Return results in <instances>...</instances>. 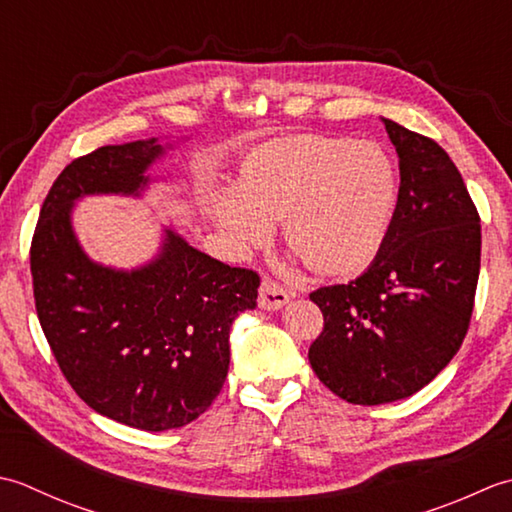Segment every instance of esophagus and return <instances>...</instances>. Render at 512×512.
Wrapping results in <instances>:
<instances>
[{
    "label": "esophagus",
    "mask_w": 512,
    "mask_h": 512,
    "mask_svg": "<svg viewBox=\"0 0 512 512\" xmlns=\"http://www.w3.org/2000/svg\"><path fill=\"white\" fill-rule=\"evenodd\" d=\"M291 291H287L285 287H280L278 283H274V280L265 278L263 283H260V289H258V305L267 309V311H276L280 307H285L287 302L291 300Z\"/></svg>",
    "instance_id": "esophagus-1"
}]
</instances>
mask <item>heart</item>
<instances>
[{
    "label": "heart",
    "instance_id": "obj_1",
    "mask_svg": "<svg viewBox=\"0 0 512 512\" xmlns=\"http://www.w3.org/2000/svg\"><path fill=\"white\" fill-rule=\"evenodd\" d=\"M398 203V174L375 143L298 137L249 159L236 192L210 196V214L236 245L265 241L283 218L291 252L318 274H349L378 254Z\"/></svg>",
    "mask_w": 512,
    "mask_h": 512
}]
</instances>
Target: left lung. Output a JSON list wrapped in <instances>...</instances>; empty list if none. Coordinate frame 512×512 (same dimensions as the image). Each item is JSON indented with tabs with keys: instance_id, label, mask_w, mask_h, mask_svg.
Listing matches in <instances>:
<instances>
[{
	"instance_id": "1",
	"label": "left lung",
	"mask_w": 512,
	"mask_h": 512,
	"mask_svg": "<svg viewBox=\"0 0 512 512\" xmlns=\"http://www.w3.org/2000/svg\"><path fill=\"white\" fill-rule=\"evenodd\" d=\"M400 194L380 254L347 285L311 291L325 318L311 369L351 404H387L426 387L471 325L482 225L460 170L433 139L384 119Z\"/></svg>"
}]
</instances>
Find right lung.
I'll use <instances>...</instances> for the list:
<instances>
[{
    "label": "right lung",
    "instance_id": "add662e5",
    "mask_svg": "<svg viewBox=\"0 0 512 512\" xmlns=\"http://www.w3.org/2000/svg\"><path fill=\"white\" fill-rule=\"evenodd\" d=\"M163 154L156 139L106 145L68 163L41 205L30 243L39 325L61 373L90 409L141 431L190 424L229 369V329L256 307L260 276L198 252L168 229L137 271L81 252L70 207L86 194H139Z\"/></svg>",
    "mask_w": 512,
    "mask_h": 512
}]
</instances>
